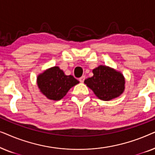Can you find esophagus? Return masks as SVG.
<instances>
[{
	"label": "esophagus",
	"mask_w": 155,
	"mask_h": 155,
	"mask_svg": "<svg viewBox=\"0 0 155 155\" xmlns=\"http://www.w3.org/2000/svg\"><path fill=\"white\" fill-rule=\"evenodd\" d=\"M84 79H85V76H82L81 78H79V80H80V82H84Z\"/></svg>",
	"instance_id": "obj_1"
}]
</instances>
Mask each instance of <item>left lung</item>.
I'll list each match as a JSON object with an SVG mask.
<instances>
[{"instance_id": "left-lung-1", "label": "left lung", "mask_w": 155, "mask_h": 155, "mask_svg": "<svg viewBox=\"0 0 155 155\" xmlns=\"http://www.w3.org/2000/svg\"><path fill=\"white\" fill-rule=\"evenodd\" d=\"M92 73V77L87 78L84 82L99 99L111 100L124 92L126 80L120 71L101 65L93 69Z\"/></svg>"}]
</instances>
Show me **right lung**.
<instances>
[{
  "label": "right lung",
  "instance_id": "1",
  "mask_svg": "<svg viewBox=\"0 0 155 155\" xmlns=\"http://www.w3.org/2000/svg\"><path fill=\"white\" fill-rule=\"evenodd\" d=\"M37 83L40 92L51 100L58 101L63 98L70 89L79 83L73 75H66L58 66L46 69L39 74Z\"/></svg>",
  "mask_w": 155,
  "mask_h": 155
}]
</instances>
